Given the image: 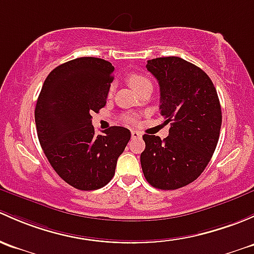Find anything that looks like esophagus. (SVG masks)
<instances>
[{
	"instance_id": "esophagus-1",
	"label": "esophagus",
	"mask_w": 254,
	"mask_h": 254,
	"mask_svg": "<svg viewBox=\"0 0 254 254\" xmlns=\"http://www.w3.org/2000/svg\"><path fill=\"white\" fill-rule=\"evenodd\" d=\"M130 135H132L133 139H135V138H140V137H142V133H140L139 130L132 129V130H130Z\"/></svg>"
}]
</instances>
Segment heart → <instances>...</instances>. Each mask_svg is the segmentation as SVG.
Here are the masks:
<instances>
[{"label":"heart","instance_id":"obj_1","mask_svg":"<svg viewBox=\"0 0 254 254\" xmlns=\"http://www.w3.org/2000/svg\"><path fill=\"white\" fill-rule=\"evenodd\" d=\"M128 83L134 90H139V89L146 87V85H151L150 80L148 78L144 77L142 74H138V73H132V74L128 75ZM112 91V88L110 89V93Z\"/></svg>","mask_w":254,"mask_h":254}]
</instances>
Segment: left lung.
Returning <instances> with one entry per match:
<instances>
[{"mask_svg": "<svg viewBox=\"0 0 254 254\" xmlns=\"http://www.w3.org/2000/svg\"><path fill=\"white\" fill-rule=\"evenodd\" d=\"M146 69L160 87V114L169 135H143L140 154L146 181L159 190H177L200 176L210 161L221 128V106L208 74L181 57L149 60Z\"/></svg>", "mask_w": 254, "mask_h": 254, "instance_id": "obj_1", "label": "left lung"}]
</instances>
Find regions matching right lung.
<instances>
[{"instance_id": "add662e5", "label": "right lung", "mask_w": 254, "mask_h": 254, "mask_svg": "<svg viewBox=\"0 0 254 254\" xmlns=\"http://www.w3.org/2000/svg\"><path fill=\"white\" fill-rule=\"evenodd\" d=\"M115 67L103 59L79 57L50 72L35 106L39 142L64 182L80 190L108 185L124 153L129 129L112 126L96 134L91 115L106 105Z\"/></svg>"}]
</instances>
